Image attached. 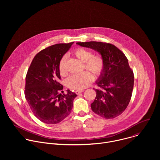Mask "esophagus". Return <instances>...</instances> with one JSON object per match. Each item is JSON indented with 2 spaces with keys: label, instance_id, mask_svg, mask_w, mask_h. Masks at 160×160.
<instances>
[{
  "label": "esophagus",
  "instance_id": "1",
  "mask_svg": "<svg viewBox=\"0 0 160 160\" xmlns=\"http://www.w3.org/2000/svg\"><path fill=\"white\" fill-rule=\"evenodd\" d=\"M82 92H83V90H75V93L77 94H79L82 93Z\"/></svg>",
  "mask_w": 160,
  "mask_h": 160
}]
</instances>
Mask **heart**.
Masks as SVG:
<instances>
[{
  "label": "heart",
  "mask_w": 160,
  "mask_h": 160,
  "mask_svg": "<svg viewBox=\"0 0 160 160\" xmlns=\"http://www.w3.org/2000/svg\"><path fill=\"white\" fill-rule=\"evenodd\" d=\"M73 54L81 62H83V69L92 72L95 77H100L105 68V61L101 54H93L92 51L83 48H77L73 51ZM66 56H63L59 62V71L61 75L66 74ZM93 80V75L88 71L80 74L73 75L66 80L68 88L73 90H82L87 87Z\"/></svg>",
  "instance_id": "heart-1"
}]
</instances>
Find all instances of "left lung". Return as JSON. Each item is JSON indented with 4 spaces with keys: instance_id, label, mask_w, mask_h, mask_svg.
Listing matches in <instances>:
<instances>
[{
    "instance_id": "8db88e82",
    "label": "left lung",
    "mask_w": 160,
    "mask_h": 160,
    "mask_svg": "<svg viewBox=\"0 0 160 160\" xmlns=\"http://www.w3.org/2000/svg\"><path fill=\"white\" fill-rule=\"evenodd\" d=\"M78 45L97 51L105 61L104 70L96 82L99 88L91 104L92 110L106 119H112L125 110L130 101L134 75L128 61L115 45L101 42H77Z\"/></svg>"
}]
</instances>
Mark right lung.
I'll use <instances>...</instances> for the list:
<instances>
[{
  "mask_svg": "<svg viewBox=\"0 0 160 160\" xmlns=\"http://www.w3.org/2000/svg\"><path fill=\"white\" fill-rule=\"evenodd\" d=\"M73 42L57 43L37 53L26 75L25 96L33 115L47 124H56L70 115L77 95L63 86L59 71V62Z\"/></svg>",
  "mask_w": 160,
  "mask_h": 160,
  "instance_id": "1",
  "label": "right lung"
}]
</instances>
